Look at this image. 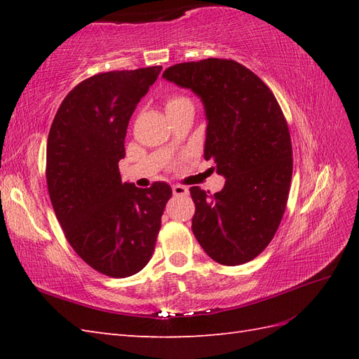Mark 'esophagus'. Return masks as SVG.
Listing matches in <instances>:
<instances>
[{
    "mask_svg": "<svg viewBox=\"0 0 359 359\" xmlns=\"http://www.w3.org/2000/svg\"><path fill=\"white\" fill-rule=\"evenodd\" d=\"M172 193H174V196H180V197L189 194L188 188L182 187V185H172Z\"/></svg>",
    "mask_w": 359,
    "mask_h": 359,
    "instance_id": "obj_1",
    "label": "esophagus"
}]
</instances>
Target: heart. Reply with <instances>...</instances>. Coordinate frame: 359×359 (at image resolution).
<instances>
[{"label": "heart", "instance_id": "heart-1", "mask_svg": "<svg viewBox=\"0 0 359 359\" xmlns=\"http://www.w3.org/2000/svg\"><path fill=\"white\" fill-rule=\"evenodd\" d=\"M187 102H189L187 97H180V95H177V97H171L170 100H168V103H166V108H170V106L180 104V103H187Z\"/></svg>", "mask_w": 359, "mask_h": 359}]
</instances>
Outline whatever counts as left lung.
<instances>
[{
    "label": "left lung",
    "mask_w": 359,
    "mask_h": 359,
    "mask_svg": "<svg viewBox=\"0 0 359 359\" xmlns=\"http://www.w3.org/2000/svg\"><path fill=\"white\" fill-rule=\"evenodd\" d=\"M162 77L201 98L203 157L225 177L216 194L189 188L196 239L212 261L245 264L269 245L285 211L293 152L284 114L269 86L233 60L174 65Z\"/></svg>",
    "instance_id": "obj_1"
}]
</instances>
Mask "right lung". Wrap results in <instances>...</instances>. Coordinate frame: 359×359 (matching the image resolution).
I'll return each instance as SVG.
<instances>
[{
  "instance_id": "add662e5",
  "label": "right lung",
  "mask_w": 359,
  "mask_h": 359,
  "mask_svg": "<svg viewBox=\"0 0 359 359\" xmlns=\"http://www.w3.org/2000/svg\"><path fill=\"white\" fill-rule=\"evenodd\" d=\"M162 66L97 74L66 95L52 121L46 179L55 216L83 261L111 278L149 262L166 202L165 182H121L125 137L142 97Z\"/></svg>"
}]
</instances>
